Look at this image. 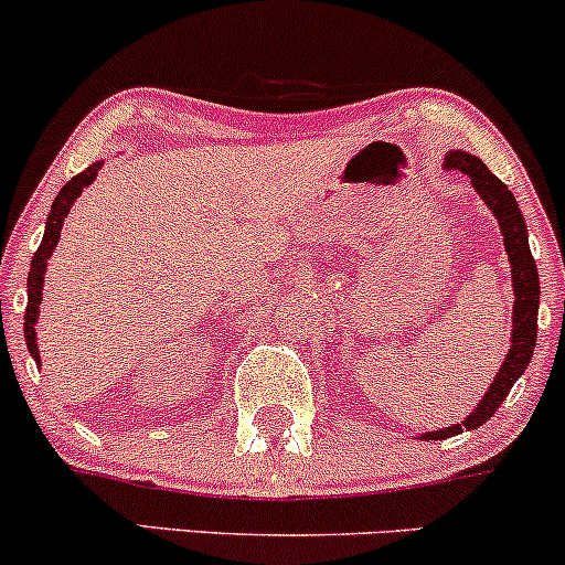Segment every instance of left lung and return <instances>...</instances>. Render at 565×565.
I'll use <instances>...</instances> for the list:
<instances>
[{"mask_svg":"<svg viewBox=\"0 0 565 565\" xmlns=\"http://www.w3.org/2000/svg\"><path fill=\"white\" fill-rule=\"evenodd\" d=\"M446 164L468 174L470 185L476 188L478 196L483 199V204L489 206L491 215L497 217L499 231L504 238V252H508L510 260V276H512V337H510V350L504 355V364L497 372V377L491 380L489 391L478 406L472 408L462 423L444 427V430H427L419 438L425 440H446L451 436H459L465 430H476L483 423H489L494 417V412L508 398L510 387L515 385V380L526 372L531 364V355H534L536 345V316H540V270H536L534 257L529 249V231L526 220H523L521 210H518V201L510 193V188L497 178L481 159L472 157L468 151H451Z\"/></svg>","mask_w":565,"mask_h":565,"instance_id":"left-lung-1","label":"left lung"}]
</instances>
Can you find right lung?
<instances>
[{
    "instance_id": "1",
    "label": "right lung",
    "mask_w": 565,
    "mask_h": 565,
    "mask_svg": "<svg viewBox=\"0 0 565 565\" xmlns=\"http://www.w3.org/2000/svg\"><path fill=\"white\" fill-rule=\"evenodd\" d=\"M103 161H95L89 164L87 170L71 178L66 185L61 188L53 206H50L47 223H44V236L39 249L34 252V260H31V270H29V305H25V316H23V334H25V348H29L31 359L36 361V366L42 364L39 359V348H36V321H39V305H42V287H44V276H47V260L53 257V249L57 246V238H61V228L63 220L68 217L71 206L74 201L82 196V191L87 188L100 172Z\"/></svg>"
}]
</instances>
